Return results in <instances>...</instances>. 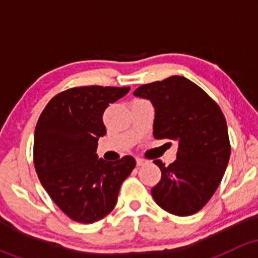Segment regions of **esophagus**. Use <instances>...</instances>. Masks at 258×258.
<instances>
[{
	"instance_id": "esophagus-1",
	"label": "esophagus",
	"mask_w": 258,
	"mask_h": 258,
	"mask_svg": "<svg viewBox=\"0 0 258 258\" xmlns=\"http://www.w3.org/2000/svg\"><path fill=\"white\" fill-rule=\"evenodd\" d=\"M136 163H137V166H144L145 163H146V160H144V158L137 157L136 158Z\"/></svg>"
}]
</instances>
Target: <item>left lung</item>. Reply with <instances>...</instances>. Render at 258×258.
<instances>
[{
    "instance_id": "obj_1",
    "label": "left lung",
    "mask_w": 258,
    "mask_h": 258,
    "mask_svg": "<svg viewBox=\"0 0 258 258\" xmlns=\"http://www.w3.org/2000/svg\"><path fill=\"white\" fill-rule=\"evenodd\" d=\"M134 95L150 100L155 107L153 137L178 145L170 166L153 161L162 173L151 189L153 200L176 216L199 212L217 189L230 160L222 111L201 87L182 76L142 85Z\"/></svg>"
}]
</instances>
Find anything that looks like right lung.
I'll return each instance as SVG.
<instances>
[{
    "instance_id": "right-lung-1",
    "label": "right lung",
    "mask_w": 258,
    "mask_h": 258,
    "mask_svg": "<svg viewBox=\"0 0 258 258\" xmlns=\"http://www.w3.org/2000/svg\"><path fill=\"white\" fill-rule=\"evenodd\" d=\"M130 87L85 86L54 96L35 130L33 162L52 201L71 220L92 223L116 206L119 187L136 161L98 158L97 141L106 135L103 112Z\"/></svg>"
}]
</instances>
